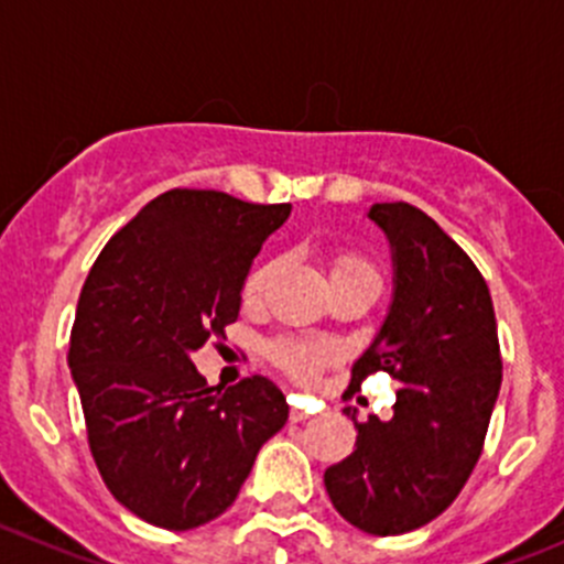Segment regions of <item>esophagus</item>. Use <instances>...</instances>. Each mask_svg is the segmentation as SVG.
<instances>
[{
	"label": "esophagus",
	"instance_id": "obj_1",
	"mask_svg": "<svg viewBox=\"0 0 564 564\" xmlns=\"http://www.w3.org/2000/svg\"><path fill=\"white\" fill-rule=\"evenodd\" d=\"M312 414H314L312 409L303 406V403H292V412H289V417H292L294 423H303V420H308Z\"/></svg>",
	"mask_w": 564,
	"mask_h": 564
}]
</instances>
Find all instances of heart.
I'll return each instance as SVG.
<instances>
[{"label":"heart","mask_w":564,"mask_h":564,"mask_svg":"<svg viewBox=\"0 0 564 564\" xmlns=\"http://www.w3.org/2000/svg\"><path fill=\"white\" fill-rule=\"evenodd\" d=\"M267 275H270V267H258L247 275L241 294L245 300H256L264 289ZM345 275H376L370 264H367L361 256L354 252H341L330 261V278H345ZM270 356L283 372H289L297 381H312L330 359H334V350L323 341H306V339H281L270 347Z\"/></svg>","instance_id":"obj_1"}]
</instances>
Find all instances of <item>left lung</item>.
<instances>
[{"label":"left lung","instance_id":"obj_1","mask_svg":"<svg viewBox=\"0 0 564 564\" xmlns=\"http://www.w3.org/2000/svg\"><path fill=\"white\" fill-rule=\"evenodd\" d=\"M370 219L392 245L394 297L345 394L372 372H389L401 389L392 420L356 423L354 454L325 470V489L347 523L394 536L431 523L467 484L503 361L496 308L473 258L417 205L376 203Z\"/></svg>","mask_w":564,"mask_h":564}]
</instances>
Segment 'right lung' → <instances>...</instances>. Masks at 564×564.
Segmentation results:
<instances>
[{"label": "right lung", "instance_id": "1", "mask_svg": "<svg viewBox=\"0 0 564 564\" xmlns=\"http://www.w3.org/2000/svg\"><path fill=\"white\" fill-rule=\"evenodd\" d=\"M292 205L172 188L94 261L68 339L88 448L116 501L161 529L219 518L286 425L281 389L208 387L192 354L236 323L252 258Z\"/></svg>", "mask_w": 564, "mask_h": 564}]
</instances>
